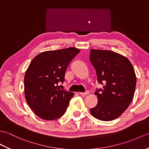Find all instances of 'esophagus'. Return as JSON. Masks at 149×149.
Instances as JSON below:
<instances>
[{
    "instance_id": "34e87169",
    "label": "esophagus",
    "mask_w": 149,
    "mask_h": 149,
    "mask_svg": "<svg viewBox=\"0 0 149 149\" xmlns=\"http://www.w3.org/2000/svg\"><path fill=\"white\" fill-rule=\"evenodd\" d=\"M80 93V95L81 96H85L86 95H87V94H88L89 93V91H86V92H84V93Z\"/></svg>"
}]
</instances>
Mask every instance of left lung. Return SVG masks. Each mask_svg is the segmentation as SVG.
<instances>
[{"label": "left lung", "instance_id": "obj_1", "mask_svg": "<svg viewBox=\"0 0 149 149\" xmlns=\"http://www.w3.org/2000/svg\"><path fill=\"white\" fill-rule=\"evenodd\" d=\"M90 60L102 89H97V106L90 109L95 118L111 121L118 118L133 99L136 77L130 61L111 50L91 49Z\"/></svg>", "mask_w": 149, "mask_h": 149}]
</instances>
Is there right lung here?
I'll return each mask as SVG.
<instances>
[{"label":"right lung","mask_w":149,"mask_h":149,"mask_svg":"<svg viewBox=\"0 0 149 149\" xmlns=\"http://www.w3.org/2000/svg\"><path fill=\"white\" fill-rule=\"evenodd\" d=\"M80 50L75 47L45 51L32 61L24 77L28 105L40 118L54 120L64 115L74 93L58 88L69 63Z\"/></svg>","instance_id":"add662e5"}]
</instances>
